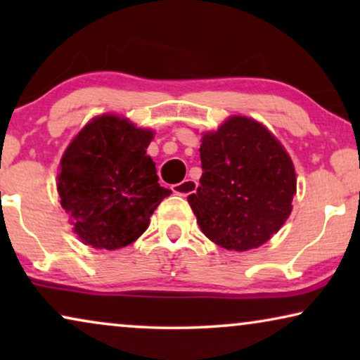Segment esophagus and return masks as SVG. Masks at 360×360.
I'll list each match as a JSON object with an SVG mask.
<instances>
[{"mask_svg":"<svg viewBox=\"0 0 360 360\" xmlns=\"http://www.w3.org/2000/svg\"><path fill=\"white\" fill-rule=\"evenodd\" d=\"M196 188H198V181L193 179H186L181 181V184L174 185V193L180 195V196H186L195 193Z\"/></svg>","mask_w":360,"mask_h":360,"instance_id":"1","label":"esophagus"}]
</instances>
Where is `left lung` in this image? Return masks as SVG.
<instances>
[{
  "instance_id": "obj_1",
  "label": "left lung",
  "mask_w": 360,
  "mask_h": 360,
  "mask_svg": "<svg viewBox=\"0 0 360 360\" xmlns=\"http://www.w3.org/2000/svg\"><path fill=\"white\" fill-rule=\"evenodd\" d=\"M200 157L201 185L188 203L211 243L245 252L278 233L293 210L297 172L269 127L254 117L229 116L201 134Z\"/></svg>"
}]
</instances>
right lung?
I'll return each mask as SVG.
<instances>
[{
	"instance_id": "add662e5",
	"label": "right lung",
	"mask_w": 360,
	"mask_h": 360,
	"mask_svg": "<svg viewBox=\"0 0 360 360\" xmlns=\"http://www.w3.org/2000/svg\"><path fill=\"white\" fill-rule=\"evenodd\" d=\"M155 132L115 112L78 131L57 169L60 205L80 243L116 250L136 243L172 191L159 185L146 154Z\"/></svg>"
}]
</instances>
